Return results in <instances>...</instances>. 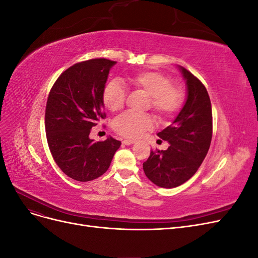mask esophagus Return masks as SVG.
<instances>
[{"instance_id": "34e87169", "label": "esophagus", "mask_w": 258, "mask_h": 258, "mask_svg": "<svg viewBox=\"0 0 258 258\" xmlns=\"http://www.w3.org/2000/svg\"><path fill=\"white\" fill-rule=\"evenodd\" d=\"M135 142H136L135 140H130V139H126V140H123V141H122V143L126 144V145H132Z\"/></svg>"}]
</instances>
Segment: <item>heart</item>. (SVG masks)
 <instances>
[{
    "instance_id": "obj_1",
    "label": "heart",
    "mask_w": 258,
    "mask_h": 258,
    "mask_svg": "<svg viewBox=\"0 0 258 258\" xmlns=\"http://www.w3.org/2000/svg\"><path fill=\"white\" fill-rule=\"evenodd\" d=\"M130 87L147 96L145 110H152L156 118L168 121L181 110L185 92L182 86L172 84V80L158 71H143L134 74L127 80ZM102 102L111 112H118L126 102V91L118 82H110L102 91ZM150 114L123 113L114 120L113 128L117 134L135 139L153 128Z\"/></svg>"
}]
</instances>
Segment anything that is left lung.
I'll list each match as a JSON object with an SVG mask.
<instances>
[{"label":"left lung","mask_w":258,"mask_h":258,"mask_svg":"<svg viewBox=\"0 0 258 258\" xmlns=\"http://www.w3.org/2000/svg\"><path fill=\"white\" fill-rule=\"evenodd\" d=\"M187 85L185 105L169 127L157 135L169 142L166 151H151L143 162L145 175L163 188L182 185L197 172L212 140V106L209 93L196 76L179 68Z\"/></svg>","instance_id":"1"}]
</instances>
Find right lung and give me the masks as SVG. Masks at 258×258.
<instances>
[{"label":"right lung","mask_w":258,"mask_h":258,"mask_svg":"<svg viewBox=\"0 0 258 258\" xmlns=\"http://www.w3.org/2000/svg\"><path fill=\"white\" fill-rule=\"evenodd\" d=\"M116 61L96 58L62 72L49 91L45 130L53 160L75 181H92L106 172L120 141L96 142L90 129L105 118L102 91Z\"/></svg>","instance_id":"add662e5"}]
</instances>
